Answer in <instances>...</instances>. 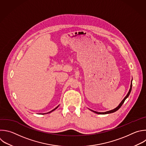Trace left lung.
<instances>
[{"label": "left lung", "mask_w": 146, "mask_h": 146, "mask_svg": "<svg viewBox=\"0 0 146 146\" xmlns=\"http://www.w3.org/2000/svg\"><path fill=\"white\" fill-rule=\"evenodd\" d=\"M132 81H131V86H130V89H129V92H128V94H127V96L125 97L124 98V99L122 100V102L120 103V104L119 105V106L117 107H116V108H115L114 110H111V111H107V112H96V111H93V110H91L92 111H93V112H94V113H98V114H107V113H113V112H116V111H117L121 107V106L123 104V103H124V102H125V99L128 98V97L129 96V94H130V93H131V89H132Z\"/></svg>", "instance_id": "obj_1"}]
</instances>
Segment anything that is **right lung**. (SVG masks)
Returning <instances> with one entry per match:
<instances>
[{"label":"right lung","mask_w":146,"mask_h":146,"mask_svg":"<svg viewBox=\"0 0 146 146\" xmlns=\"http://www.w3.org/2000/svg\"><path fill=\"white\" fill-rule=\"evenodd\" d=\"M58 106H57V107H56V108H54V110H52V111H50V112H48V113H50V112H52V111H54V110H56V109H57V108H58Z\"/></svg>","instance_id":"1"}]
</instances>
